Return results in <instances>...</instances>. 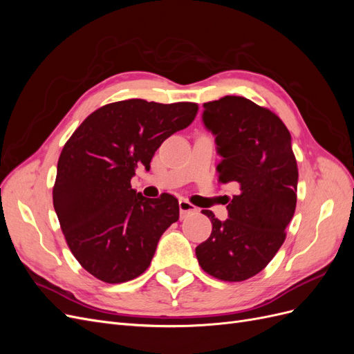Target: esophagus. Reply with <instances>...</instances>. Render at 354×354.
<instances>
[{"mask_svg": "<svg viewBox=\"0 0 354 354\" xmlns=\"http://www.w3.org/2000/svg\"><path fill=\"white\" fill-rule=\"evenodd\" d=\"M178 208H180V216L185 217L190 212H198V208L195 205H192V203L186 199H180L178 201Z\"/></svg>", "mask_w": 354, "mask_h": 354, "instance_id": "34e87169", "label": "esophagus"}]
</instances>
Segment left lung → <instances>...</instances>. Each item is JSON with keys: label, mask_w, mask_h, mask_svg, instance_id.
Listing matches in <instances>:
<instances>
[{"label": "left lung", "mask_w": 354, "mask_h": 354, "mask_svg": "<svg viewBox=\"0 0 354 354\" xmlns=\"http://www.w3.org/2000/svg\"><path fill=\"white\" fill-rule=\"evenodd\" d=\"M203 125L216 136L220 183H233L229 218L211 220L209 238L196 246V259L208 274L241 282L260 273L282 246L297 205L298 168L291 134L272 111L226 95L203 103Z\"/></svg>", "instance_id": "left-lung-1"}]
</instances>
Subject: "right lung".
Masks as SVG:
<instances>
[{"mask_svg":"<svg viewBox=\"0 0 354 354\" xmlns=\"http://www.w3.org/2000/svg\"><path fill=\"white\" fill-rule=\"evenodd\" d=\"M196 103L130 99L94 111L63 146L53 205L69 250L94 277L122 283L151 264L159 238L178 220L169 194L145 198L131 189L136 168L151 169L164 140L189 127Z\"/></svg>","mask_w":354,"mask_h":354,"instance_id":"add662e5","label":"right lung"}]
</instances>
